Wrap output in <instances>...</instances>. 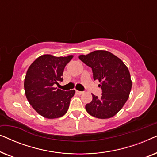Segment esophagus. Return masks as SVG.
Returning <instances> with one entry per match:
<instances>
[{
    "label": "esophagus",
    "mask_w": 157,
    "mask_h": 157,
    "mask_svg": "<svg viewBox=\"0 0 157 157\" xmlns=\"http://www.w3.org/2000/svg\"><path fill=\"white\" fill-rule=\"evenodd\" d=\"M76 94H78V95H81V94L83 93V91H76Z\"/></svg>",
    "instance_id": "obj_1"
}]
</instances>
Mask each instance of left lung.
Here are the masks:
<instances>
[{"instance_id": "8db88e82", "label": "left lung", "mask_w": 157, "mask_h": 157, "mask_svg": "<svg viewBox=\"0 0 157 157\" xmlns=\"http://www.w3.org/2000/svg\"><path fill=\"white\" fill-rule=\"evenodd\" d=\"M79 59L92 68L94 80H98L102 94L98 98L92 94V101L86 110L98 119H109L123 108L132 89L129 71L119 58L107 51H94L80 55Z\"/></svg>"}]
</instances>
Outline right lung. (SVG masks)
I'll use <instances>...</instances> for the list:
<instances>
[{"mask_svg": "<svg viewBox=\"0 0 157 157\" xmlns=\"http://www.w3.org/2000/svg\"><path fill=\"white\" fill-rule=\"evenodd\" d=\"M74 56L42 55L29 66L24 80L25 94L34 110L46 119H57L67 112L75 90L63 91L54 87L63 81V70Z\"/></svg>", "mask_w": 157, "mask_h": 157, "instance_id": "right-lung-1", "label": "right lung"}]
</instances>
